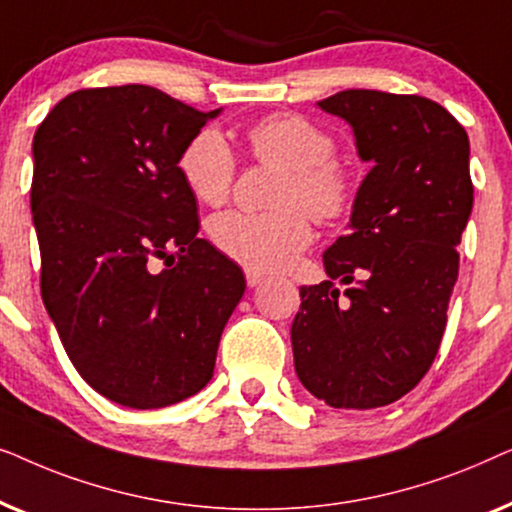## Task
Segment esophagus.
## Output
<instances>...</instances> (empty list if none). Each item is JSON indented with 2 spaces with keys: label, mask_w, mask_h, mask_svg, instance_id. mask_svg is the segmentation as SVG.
<instances>
[{
  "label": "esophagus",
  "mask_w": 512,
  "mask_h": 512,
  "mask_svg": "<svg viewBox=\"0 0 512 512\" xmlns=\"http://www.w3.org/2000/svg\"><path fill=\"white\" fill-rule=\"evenodd\" d=\"M244 275H247V284L251 286V289H254V286H258L265 279V275L263 272H258V270H244Z\"/></svg>",
  "instance_id": "34e87169"
}]
</instances>
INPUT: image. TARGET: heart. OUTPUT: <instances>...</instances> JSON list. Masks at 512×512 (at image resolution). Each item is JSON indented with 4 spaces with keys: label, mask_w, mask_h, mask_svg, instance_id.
<instances>
[{
    "label": "heart",
    "mask_w": 512,
    "mask_h": 512,
    "mask_svg": "<svg viewBox=\"0 0 512 512\" xmlns=\"http://www.w3.org/2000/svg\"><path fill=\"white\" fill-rule=\"evenodd\" d=\"M249 144L261 163L282 167L277 212H223L209 221V237L223 254L251 270H279L312 242L308 212L335 221L352 209L356 179L335 160L328 130L298 114H279L249 130ZM179 174L188 191L205 205L228 200L235 179V153L219 130L195 132L179 156Z\"/></svg>",
    "instance_id": "1"
}]
</instances>
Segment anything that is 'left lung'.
Masks as SVG:
<instances>
[{"instance_id":"left-lung-1","label":"left lung","mask_w":512,"mask_h":512,"mask_svg":"<svg viewBox=\"0 0 512 512\" xmlns=\"http://www.w3.org/2000/svg\"><path fill=\"white\" fill-rule=\"evenodd\" d=\"M370 163L347 235L324 251L328 279L300 286L296 375L331 408L370 410L417 387L436 359L473 209L468 135L419 95L342 90L317 102ZM360 282L339 296L333 278Z\"/></svg>"}]
</instances>
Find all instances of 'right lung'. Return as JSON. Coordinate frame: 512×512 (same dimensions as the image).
<instances>
[{
  "label": "right lung",
  "mask_w": 512,
  "mask_h": 512,
  "mask_svg": "<svg viewBox=\"0 0 512 512\" xmlns=\"http://www.w3.org/2000/svg\"><path fill=\"white\" fill-rule=\"evenodd\" d=\"M221 111L139 83L90 88L55 104L34 135L41 298L79 375L125 408L198 394L247 286L198 237L179 174L184 146Z\"/></svg>",
  "instance_id": "obj_1"
}]
</instances>
